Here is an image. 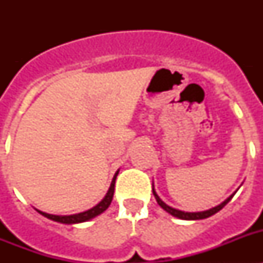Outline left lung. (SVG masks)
<instances>
[{"label":"left lung","instance_id":"1","mask_svg":"<svg viewBox=\"0 0 263 263\" xmlns=\"http://www.w3.org/2000/svg\"><path fill=\"white\" fill-rule=\"evenodd\" d=\"M153 194H154L155 199H157V203L159 204L162 208H163L166 212H168L170 215H173L174 217H178V218H182V220H201V218H206V217H210V216L215 215V213H217L218 211L222 210L225 205H227L229 201H231V199L233 197V195H231V196L228 197L227 200L222 201L220 205L215 206V208H211V210L208 211H203V212H183V211H179V210H175V208H173V206H170L167 205L166 203H163V201L160 200V197L158 196L157 192H155L154 190V183H153Z\"/></svg>","mask_w":263,"mask_h":263}]
</instances>
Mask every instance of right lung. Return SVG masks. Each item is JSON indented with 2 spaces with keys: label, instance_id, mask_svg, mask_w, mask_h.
Here are the masks:
<instances>
[{
  "label": "right lung",
  "instance_id": "add662e5",
  "mask_svg": "<svg viewBox=\"0 0 263 263\" xmlns=\"http://www.w3.org/2000/svg\"><path fill=\"white\" fill-rule=\"evenodd\" d=\"M118 175V171L116 173L115 178L111 180L110 183V187H109L108 192H106L105 197H104L103 200L100 201L96 206L93 208H90V210L85 211V212H81V213H76V215H69V216H58V215H50V213H46V212H42V211H38L42 216H45V217L50 218L52 221H57V222H62V224H79V222H84L90 220V218L96 217L99 216L100 213H103L104 211H106L109 205L111 203V199H113V194H115V183H116V178Z\"/></svg>",
  "mask_w": 263,
  "mask_h": 263
}]
</instances>
